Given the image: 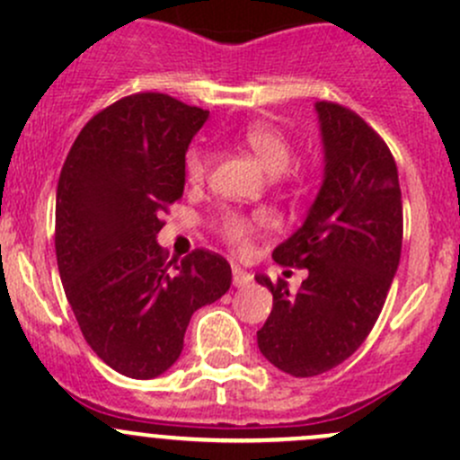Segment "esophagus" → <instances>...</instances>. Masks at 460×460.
Instances as JSON below:
<instances>
[{"mask_svg": "<svg viewBox=\"0 0 460 460\" xmlns=\"http://www.w3.org/2000/svg\"><path fill=\"white\" fill-rule=\"evenodd\" d=\"M231 273H234V287H246V284H251V279H253V275H251L249 270L240 269L238 264H234Z\"/></svg>", "mask_w": 460, "mask_h": 460, "instance_id": "obj_1", "label": "esophagus"}]
</instances>
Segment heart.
Here are the masks:
<instances>
[{
    "label": "heart",
    "mask_w": 460,
    "mask_h": 460,
    "mask_svg": "<svg viewBox=\"0 0 460 460\" xmlns=\"http://www.w3.org/2000/svg\"><path fill=\"white\" fill-rule=\"evenodd\" d=\"M240 138L251 152L255 154L262 167L270 173H282L284 169L291 165L293 161V145L288 141L287 134L273 123L267 120H253V123L244 125ZM211 154L205 145H191L185 154V176L187 181L198 185L205 181L207 172H209ZM264 225L262 214H240V211H229L220 217L217 222V231H220L222 240L229 243L235 249H246L251 240H253L255 231Z\"/></svg>",
    "instance_id": "heart-1"
}]
</instances>
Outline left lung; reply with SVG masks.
Masks as SVG:
<instances>
[{"label":"left lung","instance_id":"1","mask_svg":"<svg viewBox=\"0 0 460 460\" xmlns=\"http://www.w3.org/2000/svg\"><path fill=\"white\" fill-rule=\"evenodd\" d=\"M323 182L306 220L273 251L282 267L306 269L297 293L258 282L273 311L258 331L260 352L282 372L315 376L357 350L375 326L399 267L403 205L399 172L384 138L352 110L315 103Z\"/></svg>","mask_w":460,"mask_h":460}]
</instances>
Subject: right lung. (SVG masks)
<instances>
[{"label":"right lung","instance_id":"1","mask_svg":"<svg viewBox=\"0 0 460 460\" xmlns=\"http://www.w3.org/2000/svg\"><path fill=\"white\" fill-rule=\"evenodd\" d=\"M209 112L138 92L81 129L57 185L55 249L85 341L110 368L154 379L181 357L193 311L231 287L222 255L167 260L163 214L185 190V154Z\"/></svg>","mask_w":460,"mask_h":460}]
</instances>
